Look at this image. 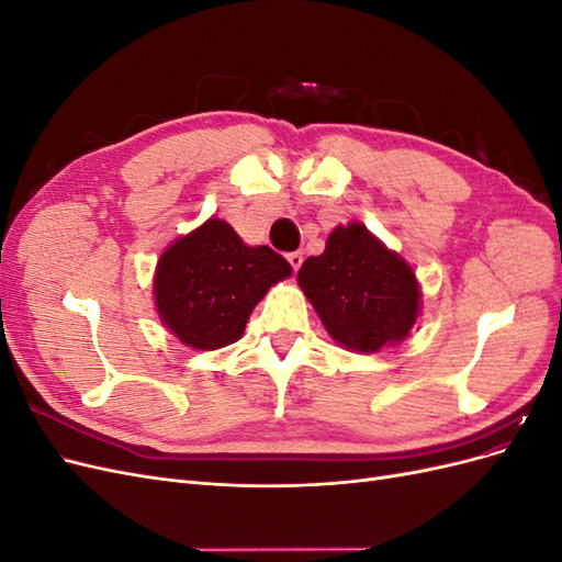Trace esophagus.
Here are the masks:
<instances>
[{
    "label": "esophagus",
    "mask_w": 562,
    "mask_h": 562,
    "mask_svg": "<svg viewBox=\"0 0 562 562\" xmlns=\"http://www.w3.org/2000/svg\"><path fill=\"white\" fill-rule=\"evenodd\" d=\"M302 260H304V255H302L300 250H295V252H288V262H291L293 271H297V269L302 267Z\"/></svg>",
    "instance_id": "34e87169"
}]
</instances>
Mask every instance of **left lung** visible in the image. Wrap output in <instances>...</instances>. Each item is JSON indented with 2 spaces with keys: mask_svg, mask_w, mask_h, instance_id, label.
Masks as SVG:
<instances>
[{
  "mask_svg": "<svg viewBox=\"0 0 562 562\" xmlns=\"http://www.w3.org/2000/svg\"><path fill=\"white\" fill-rule=\"evenodd\" d=\"M297 283L333 339L353 351L398 342L417 321L413 269L361 223L337 227L326 250L304 260Z\"/></svg>",
  "mask_w": 562,
  "mask_h": 562,
  "instance_id": "1",
  "label": "left lung"
}]
</instances>
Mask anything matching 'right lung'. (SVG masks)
Masks as SVG:
<instances>
[{
    "label": "right lung",
    "instance_id": "right-lung-1",
    "mask_svg": "<svg viewBox=\"0 0 562 562\" xmlns=\"http://www.w3.org/2000/svg\"><path fill=\"white\" fill-rule=\"evenodd\" d=\"M291 265L269 246L250 248L225 220H209L168 248L155 274L166 328L194 349H220L244 335L246 321Z\"/></svg>",
    "mask_w": 562,
    "mask_h": 562
}]
</instances>
